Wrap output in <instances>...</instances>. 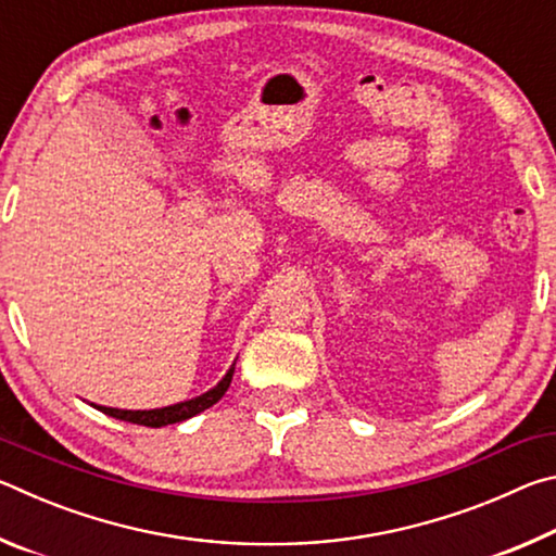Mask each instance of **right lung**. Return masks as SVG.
Wrapping results in <instances>:
<instances>
[{"instance_id":"1","label":"right lung","mask_w":556,"mask_h":556,"mask_svg":"<svg viewBox=\"0 0 556 556\" xmlns=\"http://www.w3.org/2000/svg\"><path fill=\"white\" fill-rule=\"evenodd\" d=\"M232 372L235 368L228 370V375L215 384L213 390H208L205 394H201V397H193L188 402H178V404H172V407H162V409H115V407H96L100 412L110 414V417L115 419H122V421H131V425H142V427H166V425H176V421H184V419H191L195 417V414H201L203 409L213 407L215 402H218L225 392H228L230 388V380H232Z\"/></svg>"}]
</instances>
